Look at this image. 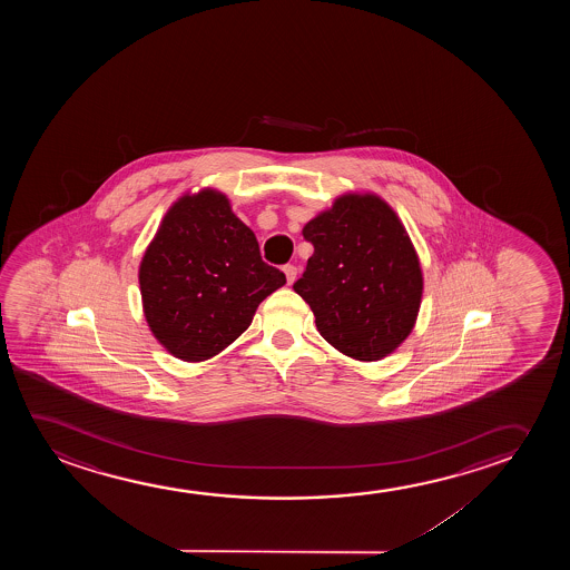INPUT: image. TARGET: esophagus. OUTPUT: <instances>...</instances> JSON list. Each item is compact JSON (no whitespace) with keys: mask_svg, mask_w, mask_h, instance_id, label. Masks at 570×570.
<instances>
[{"mask_svg":"<svg viewBox=\"0 0 570 570\" xmlns=\"http://www.w3.org/2000/svg\"><path fill=\"white\" fill-rule=\"evenodd\" d=\"M284 274H286V281H288V284H294V281H296V276H297L296 266H294V265L284 266Z\"/></svg>","mask_w":570,"mask_h":570,"instance_id":"esophagus-1","label":"esophagus"}]
</instances>
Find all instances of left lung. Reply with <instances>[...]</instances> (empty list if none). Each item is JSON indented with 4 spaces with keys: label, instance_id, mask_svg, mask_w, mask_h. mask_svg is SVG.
Instances as JSON below:
<instances>
[{
    "label": "left lung",
    "instance_id": "8db88e82",
    "mask_svg": "<svg viewBox=\"0 0 570 570\" xmlns=\"http://www.w3.org/2000/svg\"><path fill=\"white\" fill-rule=\"evenodd\" d=\"M313 255L294 284L321 336L362 362L382 360L413 331L422 273L397 214L375 195H344L304 227Z\"/></svg>",
    "mask_w": 570,
    "mask_h": 570
}]
</instances>
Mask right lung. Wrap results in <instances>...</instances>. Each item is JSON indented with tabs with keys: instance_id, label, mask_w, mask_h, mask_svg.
Listing matches in <instances>:
<instances>
[{
	"instance_id": "obj_1",
	"label": "right lung",
	"mask_w": 570,
	"mask_h": 570,
	"mask_svg": "<svg viewBox=\"0 0 570 570\" xmlns=\"http://www.w3.org/2000/svg\"><path fill=\"white\" fill-rule=\"evenodd\" d=\"M286 284L226 195L206 188L173 204L140 265L149 328L173 356L203 362L249 327L258 304Z\"/></svg>"
}]
</instances>
